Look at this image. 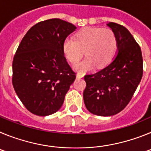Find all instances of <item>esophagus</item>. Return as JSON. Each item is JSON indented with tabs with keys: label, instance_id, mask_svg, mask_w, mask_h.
Masks as SVG:
<instances>
[{
	"label": "esophagus",
	"instance_id": "34e87169",
	"mask_svg": "<svg viewBox=\"0 0 151 151\" xmlns=\"http://www.w3.org/2000/svg\"><path fill=\"white\" fill-rule=\"evenodd\" d=\"M76 77L78 78H82V77H83V75H82V74H79V73H78V74L76 75Z\"/></svg>",
	"mask_w": 151,
	"mask_h": 151
}]
</instances>
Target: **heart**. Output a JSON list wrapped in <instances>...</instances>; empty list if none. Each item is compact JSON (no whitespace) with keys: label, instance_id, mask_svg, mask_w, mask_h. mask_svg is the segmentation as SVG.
Here are the masks:
<instances>
[{"label":"heart","instance_id":"1","mask_svg":"<svg viewBox=\"0 0 151 151\" xmlns=\"http://www.w3.org/2000/svg\"><path fill=\"white\" fill-rule=\"evenodd\" d=\"M117 41L113 31L99 27H88L79 31L75 39L67 38L63 44V50L71 63H76L85 54L87 57L74 66L81 73L91 70L97 65L106 66L116 50Z\"/></svg>","mask_w":151,"mask_h":151}]
</instances>
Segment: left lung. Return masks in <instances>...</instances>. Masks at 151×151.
<instances>
[{
  "label": "left lung",
  "instance_id": "left-lung-1",
  "mask_svg": "<svg viewBox=\"0 0 151 151\" xmlns=\"http://www.w3.org/2000/svg\"><path fill=\"white\" fill-rule=\"evenodd\" d=\"M117 41L118 54L107 66L85 75L84 102L90 113L110 116L122 111L133 97L143 76L141 47L129 31L109 22Z\"/></svg>",
  "mask_w": 151,
  "mask_h": 151
}]
</instances>
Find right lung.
<instances>
[{"instance_id": "right-lung-1", "label": "right lung", "mask_w": 151, "mask_h": 151, "mask_svg": "<svg viewBox=\"0 0 151 151\" xmlns=\"http://www.w3.org/2000/svg\"><path fill=\"white\" fill-rule=\"evenodd\" d=\"M76 27L60 19L38 22L21 41L13 60L12 83L26 108L40 116L60 109L76 79L63 44Z\"/></svg>"}]
</instances>
